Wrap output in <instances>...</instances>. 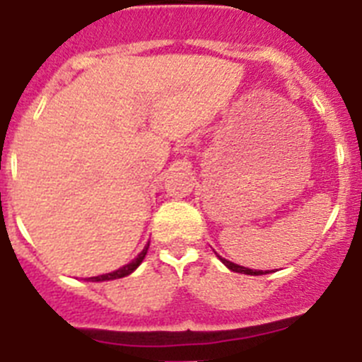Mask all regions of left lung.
I'll return each mask as SVG.
<instances>
[{"label":"left lung","mask_w":362,"mask_h":362,"mask_svg":"<svg viewBox=\"0 0 362 362\" xmlns=\"http://www.w3.org/2000/svg\"><path fill=\"white\" fill-rule=\"evenodd\" d=\"M221 263L225 264L226 268H230L232 272H238V274H246V276H263V274H268V272H263V270H252V268H245V267H239V264L232 263V261H228V259L221 257Z\"/></svg>","instance_id":"obj_1"}]
</instances>
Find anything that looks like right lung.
Returning a JSON list of instances; mask_svg holds the SVG:
<instances>
[{
  "mask_svg": "<svg viewBox=\"0 0 362 362\" xmlns=\"http://www.w3.org/2000/svg\"><path fill=\"white\" fill-rule=\"evenodd\" d=\"M148 245H150V243H148ZM148 245L143 248L141 254L137 255L132 263L124 264L123 268H119V270H116V272H110V274H103V276H98V277H88V281L95 283V281H112V279H121V277H124V276H130V274H132V272L143 263V259H145V255H146V250H148Z\"/></svg>",
  "mask_w": 362,
  "mask_h": 362,
  "instance_id": "right-lung-1",
  "label": "right lung"
}]
</instances>
